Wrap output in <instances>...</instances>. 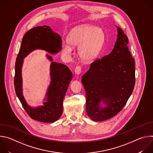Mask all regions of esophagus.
<instances>
[{
    "label": "esophagus",
    "instance_id": "1",
    "mask_svg": "<svg viewBox=\"0 0 153 153\" xmlns=\"http://www.w3.org/2000/svg\"><path fill=\"white\" fill-rule=\"evenodd\" d=\"M81 71H82V70H81V67L80 66H77L76 68H75V70H74V72L76 74L79 75L81 73Z\"/></svg>",
    "mask_w": 153,
    "mask_h": 153
}]
</instances>
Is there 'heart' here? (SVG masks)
I'll list each match as a JSON object with an SVG mask.
<instances>
[{"mask_svg":"<svg viewBox=\"0 0 153 153\" xmlns=\"http://www.w3.org/2000/svg\"><path fill=\"white\" fill-rule=\"evenodd\" d=\"M63 43L62 51L70 54L75 47H79V56L85 61L94 60L100 53L105 41V33L100 28L91 25H82L73 28Z\"/></svg>","mask_w":153,"mask_h":153,"instance_id":"1","label":"heart"}]
</instances>
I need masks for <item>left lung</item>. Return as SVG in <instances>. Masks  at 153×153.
<instances>
[{
  "label": "left lung",
  "instance_id": "8db88e82",
  "mask_svg": "<svg viewBox=\"0 0 153 153\" xmlns=\"http://www.w3.org/2000/svg\"><path fill=\"white\" fill-rule=\"evenodd\" d=\"M114 48L93 62L82 77L86 92V111L93 120H107L118 114L131 95L135 85V63L128 39L117 27Z\"/></svg>",
  "mask_w": 153,
  "mask_h": 153
}]
</instances>
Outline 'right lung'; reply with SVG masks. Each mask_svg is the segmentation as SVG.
<instances>
[{
  "label": "right lung",
  "instance_id": "1",
  "mask_svg": "<svg viewBox=\"0 0 153 153\" xmlns=\"http://www.w3.org/2000/svg\"><path fill=\"white\" fill-rule=\"evenodd\" d=\"M36 50H44L51 54L62 50V39L48 25L37 27L29 30L24 36L15 64L14 88L16 95L30 117L36 120L52 123L57 120L63 111V100L73 74L67 66L53 62V57L47 54L51 62L50 85L43 105L31 107L23 95L22 68L24 59Z\"/></svg>",
  "mask_w": 153,
  "mask_h": 153
}]
</instances>
